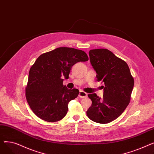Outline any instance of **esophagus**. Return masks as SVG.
I'll list each match as a JSON object with an SVG mask.
<instances>
[{"instance_id": "1", "label": "esophagus", "mask_w": 154, "mask_h": 154, "mask_svg": "<svg viewBox=\"0 0 154 154\" xmlns=\"http://www.w3.org/2000/svg\"><path fill=\"white\" fill-rule=\"evenodd\" d=\"M79 97L80 98H86L87 97V94L82 91H80V92H79Z\"/></svg>"}]
</instances>
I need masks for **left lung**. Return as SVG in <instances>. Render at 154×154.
<instances>
[{
    "instance_id": "1",
    "label": "left lung",
    "mask_w": 154,
    "mask_h": 154,
    "mask_svg": "<svg viewBox=\"0 0 154 154\" xmlns=\"http://www.w3.org/2000/svg\"><path fill=\"white\" fill-rule=\"evenodd\" d=\"M90 61L97 73V80L105 85L103 97L88 94L92 106L87 111L91 120L107 124L119 117L128 105L134 85L127 63L106 48L89 51Z\"/></svg>"
}]
</instances>
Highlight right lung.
<instances>
[{"label":"right lung","mask_w":154,"mask_h":154,"mask_svg":"<svg viewBox=\"0 0 154 154\" xmlns=\"http://www.w3.org/2000/svg\"><path fill=\"white\" fill-rule=\"evenodd\" d=\"M88 60L85 52L69 47L57 48L38 57L30 69L26 88L27 102L38 117L54 122L66 116L69 102L79 91L63 85V78L69 79L74 64Z\"/></svg>","instance_id":"1"}]
</instances>
